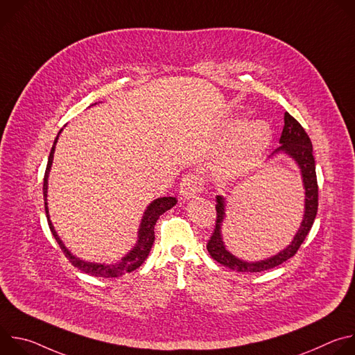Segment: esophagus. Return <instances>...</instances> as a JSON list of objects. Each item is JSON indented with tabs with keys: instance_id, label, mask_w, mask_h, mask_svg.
<instances>
[{
	"instance_id": "esophagus-1",
	"label": "esophagus",
	"mask_w": 355,
	"mask_h": 355,
	"mask_svg": "<svg viewBox=\"0 0 355 355\" xmlns=\"http://www.w3.org/2000/svg\"><path fill=\"white\" fill-rule=\"evenodd\" d=\"M202 191V181L195 174H187L180 184V195L184 200L195 198Z\"/></svg>"
}]
</instances>
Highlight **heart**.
<instances>
[{
    "label": "heart",
    "instance_id": "b5f03b06",
    "mask_svg": "<svg viewBox=\"0 0 355 355\" xmlns=\"http://www.w3.org/2000/svg\"><path fill=\"white\" fill-rule=\"evenodd\" d=\"M271 137V128L263 119H251L239 126L218 160L219 174L233 178L251 170L266 153Z\"/></svg>",
    "mask_w": 355,
    "mask_h": 355
}]
</instances>
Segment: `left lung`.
I'll use <instances>...</instances> for the list:
<instances>
[{
  "instance_id": "left-lung-1",
  "label": "left lung",
  "mask_w": 355,
  "mask_h": 355,
  "mask_svg": "<svg viewBox=\"0 0 355 355\" xmlns=\"http://www.w3.org/2000/svg\"><path fill=\"white\" fill-rule=\"evenodd\" d=\"M284 129L279 139V147L272 151L270 156L274 157L277 155H285L289 159L295 162L300 171L302 177V185L303 191H305V209H303V218L300 222V226L293 236V240L282 250H279L275 256H271L264 260L259 261H245L227 250L223 236H222V225L226 218V199L222 195L216 196V227L214 234L211 236V240L208 241V251L211 257L218 261L219 264L239 271V272H261L266 270H271L274 267H278L279 264L289 260L306 239L309 230L312 229V225L315 222L316 214H318V178H316V166H315V157H313V147L312 141L300 126V123L291 116L288 112H285L284 116Z\"/></svg>"
}]
</instances>
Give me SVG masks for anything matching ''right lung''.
I'll return each mask as SVG.
<instances>
[{
    "label": "right lung",
    "mask_w": 355,
    "mask_h": 355,
    "mask_svg": "<svg viewBox=\"0 0 355 355\" xmlns=\"http://www.w3.org/2000/svg\"><path fill=\"white\" fill-rule=\"evenodd\" d=\"M63 130V129H62ZM62 130L58 133L55 143L52 146V150H50L49 155V162H47V167L44 171V178H43V199H44V211H46V218H47V223L50 230H52L56 241L59 243L62 251L66 254V257L70 260V263L77 267L78 270H81L85 274L94 275V277H103V278H115V277H121L126 272H132L136 268H139L146 259L150 254L151 245L155 243V225L157 222V219L160 218V215H163L164 212H167L168 209H171L175 204H177V198L174 196H163V198H157L155 200H151L148 207L146 208V211L143 212L140 225H139V230H137V241L136 244L129 250L128 254H125L121 261L118 263H112V264H104V263H91V261H85L78 259L77 256H74L73 252L64 245L63 240L59 237L52 220H50V215H49V208H47V185H49V174H50V168H52L53 164V157H55V150H56V143L59 140V136L62 133Z\"/></svg>",
    "instance_id": "add662e5"
}]
</instances>
